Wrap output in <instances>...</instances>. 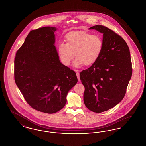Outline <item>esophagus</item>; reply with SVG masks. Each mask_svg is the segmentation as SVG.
I'll return each instance as SVG.
<instances>
[{
	"mask_svg": "<svg viewBox=\"0 0 146 146\" xmlns=\"http://www.w3.org/2000/svg\"><path fill=\"white\" fill-rule=\"evenodd\" d=\"M76 76H77V78H78V81H80V76H79V72H78L77 71H76Z\"/></svg>",
	"mask_w": 146,
	"mask_h": 146,
	"instance_id": "esophagus-1",
	"label": "esophagus"
}]
</instances>
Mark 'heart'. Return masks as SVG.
I'll return each mask as SVG.
<instances>
[{"label": "heart", "instance_id": "heart-1", "mask_svg": "<svg viewBox=\"0 0 146 146\" xmlns=\"http://www.w3.org/2000/svg\"><path fill=\"white\" fill-rule=\"evenodd\" d=\"M66 42L57 46L58 54L63 64L68 66L75 55L73 66L78 67L84 64L89 66L95 62L102 54L104 42L98 35L84 31H72L66 35Z\"/></svg>", "mask_w": 146, "mask_h": 146}]
</instances>
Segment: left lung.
<instances>
[{
    "label": "left lung",
    "mask_w": 146,
    "mask_h": 146,
    "mask_svg": "<svg viewBox=\"0 0 146 146\" xmlns=\"http://www.w3.org/2000/svg\"><path fill=\"white\" fill-rule=\"evenodd\" d=\"M103 33L104 48L97 61L80 73L85 87L84 102L91 111L101 113L118 104L124 97L132 76L129 48L121 36L102 25L89 29Z\"/></svg>",
    "instance_id": "1"
}]
</instances>
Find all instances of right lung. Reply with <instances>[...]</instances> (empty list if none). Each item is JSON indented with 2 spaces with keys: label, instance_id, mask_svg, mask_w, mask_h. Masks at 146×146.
I'll return each mask as SVG.
<instances>
[{
  "label": "right lung",
  "instance_id": "1",
  "mask_svg": "<svg viewBox=\"0 0 146 146\" xmlns=\"http://www.w3.org/2000/svg\"><path fill=\"white\" fill-rule=\"evenodd\" d=\"M56 30L44 27L31 31L14 61L15 81L25 100L33 109L48 114L62 109L78 82L76 72L59 60L54 45Z\"/></svg>",
  "mask_w": 146,
  "mask_h": 146
}]
</instances>
